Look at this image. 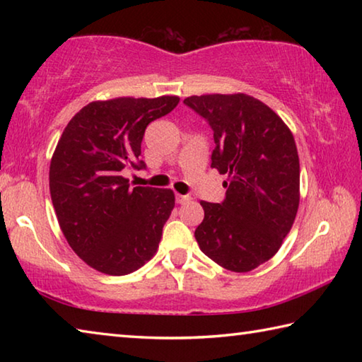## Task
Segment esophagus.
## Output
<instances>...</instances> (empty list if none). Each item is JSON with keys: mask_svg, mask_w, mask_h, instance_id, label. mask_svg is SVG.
<instances>
[{"mask_svg": "<svg viewBox=\"0 0 362 362\" xmlns=\"http://www.w3.org/2000/svg\"><path fill=\"white\" fill-rule=\"evenodd\" d=\"M189 199H192V198H189L188 194H175V201L179 204H185V203H188Z\"/></svg>", "mask_w": 362, "mask_h": 362, "instance_id": "esophagus-1", "label": "esophagus"}]
</instances>
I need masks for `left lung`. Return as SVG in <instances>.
<instances>
[{
  "label": "left lung",
  "instance_id": "8db88e82",
  "mask_svg": "<svg viewBox=\"0 0 362 362\" xmlns=\"http://www.w3.org/2000/svg\"><path fill=\"white\" fill-rule=\"evenodd\" d=\"M183 103L214 131L211 168L230 177L222 203L201 201L204 220L194 238L220 267L250 272L278 252L296 220V140L272 108L246 94L192 95Z\"/></svg>",
  "mask_w": 362,
  "mask_h": 362
}]
</instances>
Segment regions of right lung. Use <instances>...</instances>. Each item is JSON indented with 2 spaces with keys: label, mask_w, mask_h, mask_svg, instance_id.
Returning a JSON list of instances; mask_svg holds the SVG:
<instances>
[{
  "label": "right lung",
  "mask_w": 362,
  "mask_h": 362,
  "mask_svg": "<svg viewBox=\"0 0 362 362\" xmlns=\"http://www.w3.org/2000/svg\"><path fill=\"white\" fill-rule=\"evenodd\" d=\"M179 97L90 102L73 116L49 168V189L70 247L89 267L122 276L155 255L175 206L173 189L131 187L127 168L145 169L146 126L173 112Z\"/></svg>",
  "instance_id": "right-lung-1"
}]
</instances>
